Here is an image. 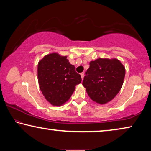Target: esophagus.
Segmentation results:
<instances>
[{"instance_id": "1", "label": "esophagus", "mask_w": 151, "mask_h": 151, "mask_svg": "<svg viewBox=\"0 0 151 151\" xmlns=\"http://www.w3.org/2000/svg\"><path fill=\"white\" fill-rule=\"evenodd\" d=\"M81 78H82V79H83V78H84V76H85V73H81Z\"/></svg>"}]
</instances>
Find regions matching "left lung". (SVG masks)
<instances>
[{
  "label": "left lung",
  "instance_id": "1",
  "mask_svg": "<svg viewBox=\"0 0 151 151\" xmlns=\"http://www.w3.org/2000/svg\"><path fill=\"white\" fill-rule=\"evenodd\" d=\"M83 85L93 101L106 104L116 96L122 87L125 67L116 58H98L91 61Z\"/></svg>",
  "mask_w": 151,
  "mask_h": 151
}]
</instances>
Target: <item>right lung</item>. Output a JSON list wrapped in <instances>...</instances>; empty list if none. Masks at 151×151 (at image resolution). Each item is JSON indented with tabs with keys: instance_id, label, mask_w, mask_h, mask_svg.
Instances as JSON below:
<instances>
[{
	"instance_id": "obj_1",
	"label": "right lung",
	"mask_w": 151,
	"mask_h": 151,
	"mask_svg": "<svg viewBox=\"0 0 151 151\" xmlns=\"http://www.w3.org/2000/svg\"><path fill=\"white\" fill-rule=\"evenodd\" d=\"M67 56L49 54L39 61L37 77L40 88L45 99L54 106H60L70 99L81 76L75 71Z\"/></svg>"
}]
</instances>
